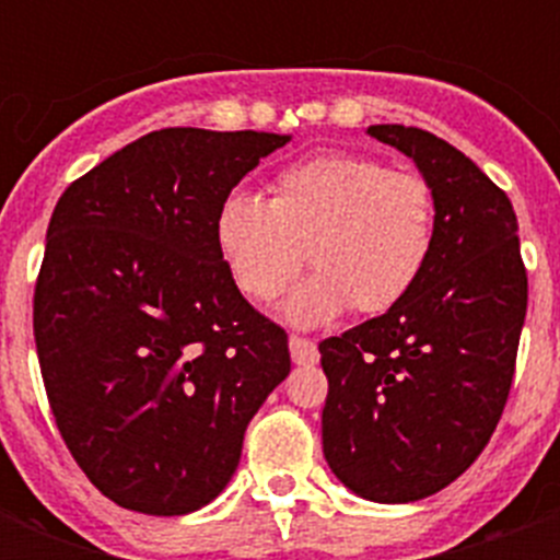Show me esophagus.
<instances>
[{"label":"esophagus","instance_id":"34e87169","mask_svg":"<svg viewBox=\"0 0 560 560\" xmlns=\"http://www.w3.org/2000/svg\"><path fill=\"white\" fill-rule=\"evenodd\" d=\"M290 358H293V363H299V366H311V363H316V360H319L316 342L293 334V337H290Z\"/></svg>","mask_w":560,"mask_h":560}]
</instances>
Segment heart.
<instances>
[{"label": "heart", "instance_id": "obj_1", "mask_svg": "<svg viewBox=\"0 0 560 560\" xmlns=\"http://www.w3.org/2000/svg\"><path fill=\"white\" fill-rule=\"evenodd\" d=\"M435 244V191L418 171L363 153H319L290 165L272 197L229 191L214 214V246L249 302H272L311 255L316 276L281 314L311 328L342 316L383 314L416 288Z\"/></svg>", "mask_w": 560, "mask_h": 560}]
</instances>
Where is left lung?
Wrapping results in <instances>:
<instances>
[{
  "label": "left lung",
  "instance_id": "1",
  "mask_svg": "<svg viewBox=\"0 0 560 560\" xmlns=\"http://www.w3.org/2000/svg\"><path fill=\"white\" fill-rule=\"evenodd\" d=\"M366 133L430 179L435 244L398 305L319 342L323 453L363 500L416 503L462 477L494 433L529 281L512 200L465 153L418 127Z\"/></svg>",
  "mask_w": 560,
  "mask_h": 560
}]
</instances>
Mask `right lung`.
Wrapping results in <instances>:
<instances>
[{
	"instance_id": "obj_1",
	"label": "right lung",
	"mask_w": 560,
	"mask_h": 560,
	"mask_svg": "<svg viewBox=\"0 0 560 560\" xmlns=\"http://www.w3.org/2000/svg\"><path fill=\"white\" fill-rule=\"evenodd\" d=\"M288 142L153 130L57 200L34 288L39 372L66 447L121 509L209 505L288 377V334L241 296L214 246L220 200Z\"/></svg>"
}]
</instances>
